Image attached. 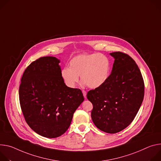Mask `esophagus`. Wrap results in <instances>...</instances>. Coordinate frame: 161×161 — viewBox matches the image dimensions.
Returning <instances> with one entry per match:
<instances>
[{
  "instance_id": "1",
  "label": "esophagus",
  "mask_w": 161,
  "mask_h": 161,
  "mask_svg": "<svg viewBox=\"0 0 161 161\" xmlns=\"http://www.w3.org/2000/svg\"><path fill=\"white\" fill-rule=\"evenodd\" d=\"M82 93H83V95H84V98H86V95H87V92H86V91L83 90V91H82Z\"/></svg>"
}]
</instances>
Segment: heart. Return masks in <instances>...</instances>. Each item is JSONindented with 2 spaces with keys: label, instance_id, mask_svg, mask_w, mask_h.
<instances>
[{
  "label": "heart",
  "instance_id": "1",
  "mask_svg": "<svg viewBox=\"0 0 161 161\" xmlns=\"http://www.w3.org/2000/svg\"><path fill=\"white\" fill-rule=\"evenodd\" d=\"M111 71V61L102 53L80 54L71 59L69 68L61 70V76L66 84L74 87L80 76L84 84L89 87H100L108 80Z\"/></svg>",
  "mask_w": 161,
  "mask_h": 161
}]
</instances>
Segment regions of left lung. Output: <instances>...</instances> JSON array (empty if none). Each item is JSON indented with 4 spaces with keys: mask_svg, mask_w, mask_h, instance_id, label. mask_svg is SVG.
<instances>
[{
    "mask_svg": "<svg viewBox=\"0 0 161 161\" xmlns=\"http://www.w3.org/2000/svg\"><path fill=\"white\" fill-rule=\"evenodd\" d=\"M114 58L111 74L100 87L89 91L96 127L115 134L127 127L136 117L144 98L145 84L134 60L121 52L110 53Z\"/></svg>",
    "mask_w": 161,
    "mask_h": 161,
    "instance_id": "1",
    "label": "left lung"
}]
</instances>
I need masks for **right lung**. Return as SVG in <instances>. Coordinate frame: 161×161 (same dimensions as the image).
<instances>
[{
    "label": "right lung",
    "instance_id": "add662e5",
    "mask_svg": "<svg viewBox=\"0 0 161 161\" xmlns=\"http://www.w3.org/2000/svg\"><path fill=\"white\" fill-rule=\"evenodd\" d=\"M60 61L40 58L25 69L19 87L21 109L28 125L39 135L55 138L69 128L74 113L84 101L80 89L68 87Z\"/></svg>",
    "mask_w": 161,
    "mask_h": 161
}]
</instances>
